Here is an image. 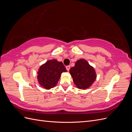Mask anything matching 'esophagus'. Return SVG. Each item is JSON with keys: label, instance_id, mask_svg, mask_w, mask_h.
Wrapping results in <instances>:
<instances>
[{"label": "esophagus", "instance_id": "obj_1", "mask_svg": "<svg viewBox=\"0 0 132 132\" xmlns=\"http://www.w3.org/2000/svg\"><path fill=\"white\" fill-rule=\"evenodd\" d=\"M70 65H67L66 66V69L68 71H69L70 70Z\"/></svg>", "mask_w": 132, "mask_h": 132}]
</instances>
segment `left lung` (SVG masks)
Listing matches in <instances>:
<instances>
[{"label": "left lung", "mask_w": 132, "mask_h": 132, "mask_svg": "<svg viewBox=\"0 0 132 132\" xmlns=\"http://www.w3.org/2000/svg\"><path fill=\"white\" fill-rule=\"evenodd\" d=\"M69 71L74 84L79 89H87L96 78L94 68L84 59H79L75 63V66L71 68Z\"/></svg>", "instance_id": "left-lung-1"}]
</instances>
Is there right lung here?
Returning <instances> with one entry per match:
<instances>
[{
    "label": "right lung",
    "mask_w": 132,
    "mask_h": 132,
    "mask_svg": "<svg viewBox=\"0 0 132 132\" xmlns=\"http://www.w3.org/2000/svg\"><path fill=\"white\" fill-rule=\"evenodd\" d=\"M67 71L62 62L53 59L47 61L39 68L37 79L41 86L46 89L53 88L59 80L61 74Z\"/></svg>",
    "instance_id": "obj_1"
}]
</instances>
